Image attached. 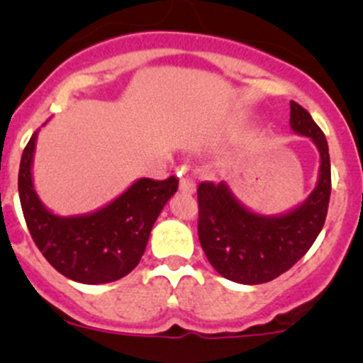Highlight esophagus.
I'll return each instance as SVG.
<instances>
[{
	"label": "esophagus",
	"mask_w": 363,
	"mask_h": 363,
	"mask_svg": "<svg viewBox=\"0 0 363 363\" xmlns=\"http://www.w3.org/2000/svg\"><path fill=\"white\" fill-rule=\"evenodd\" d=\"M179 189H181L182 193H195V189H196L195 179L189 177V175L181 177V181H179Z\"/></svg>",
	"instance_id": "1"
}]
</instances>
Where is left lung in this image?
Returning <instances> with one entry per match:
<instances>
[{
    "label": "left lung",
    "instance_id": "obj_1",
    "mask_svg": "<svg viewBox=\"0 0 363 363\" xmlns=\"http://www.w3.org/2000/svg\"><path fill=\"white\" fill-rule=\"evenodd\" d=\"M290 126L320 152L316 188L302 203L265 216L247 208L225 181L199 186L200 244L216 272L233 283L262 284L279 277L309 251L325 225L332 189L327 138L295 101H290Z\"/></svg>",
    "mask_w": 363,
    "mask_h": 363
}]
</instances>
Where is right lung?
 I'll use <instances>...</instances> for the list:
<instances>
[{"instance_id": "add662e5", "label": "right lung", "mask_w": 363, "mask_h": 363, "mask_svg": "<svg viewBox=\"0 0 363 363\" xmlns=\"http://www.w3.org/2000/svg\"><path fill=\"white\" fill-rule=\"evenodd\" d=\"M38 131L26 145L19 168V199L26 225L47 262L68 279L105 284L140 262L160 212L177 191L179 179H137L124 193L87 214L60 216L43 205L33 184Z\"/></svg>"}]
</instances>
